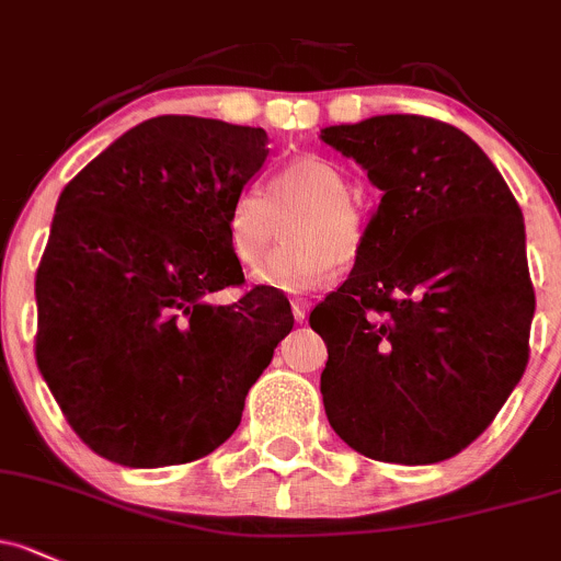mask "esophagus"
<instances>
[{"label": "esophagus", "instance_id": "1", "mask_svg": "<svg viewBox=\"0 0 561 561\" xmlns=\"http://www.w3.org/2000/svg\"><path fill=\"white\" fill-rule=\"evenodd\" d=\"M311 309V300L309 298H296L293 300V317H296V322H304L306 314H309Z\"/></svg>", "mask_w": 561, "mask_h": 561}]
</instances>
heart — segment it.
Returning a JSON list of instances; mask_svg holds the SVG:
<instances>
[{
  "mask_svg": "<svg viewBox=\"0 0 561 561\" xmlns=\"http://www.w3.org/2000/svg\"><path fill=\"white\" fill-rule=\"evenodd\" d=\"M346 176L335 163L317 156L293 158L274 174L268 196L244 187L226 220V241L241 268L265 261L276 239V217L296 209L287 222L290 247L271 255L255 274L263 287L306 293L325 285L339 261H355L365 244V215L346 193Z\"/></svg>",
  "mask_w": 561,
  "mask_h": 561,
  "instance_id": "obj_1",
  "label": "heart"
}]
</instances>
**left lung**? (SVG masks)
Returning a JSON list of instances; mask_svg holds the SVG:
<instances>
[{
  "label": "left lung",
  "instance_id": "left-lung-1",
  "mask_svg": "<svg viewBox=\"0 0 561 561\" xmlns=\"http://www.w3.org/2000/svg\"><path fill=\"white\" fill-rule=\"evenodd\" d=\"M322 141L381 191L350 279L309 317L328 346V422L379 462H444L527 368L522 209L486 152L435 117L376 115Z\"/></svg>",
  "mask_w": 561,
  "mask_h": 561
}]
</instances>
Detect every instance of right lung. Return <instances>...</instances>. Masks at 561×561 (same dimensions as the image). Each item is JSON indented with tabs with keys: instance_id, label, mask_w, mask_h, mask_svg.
<instances>
[{
	"instance_id": "obj_1",
	"label": "right lung",
	"mask_w": 561,
	"mask_h": 561,
	"mask_svg": "<svg viewBox=\"0 0 561 561\" xmlns=\"http://www.w3.org/2000/svg\"><path fill=\"white\" fill-rule=\"evenodd\" d=\"M263 128L161 115L61 191L37 268L39 374L82 444L126 468L206 457L293 330L287 298L244 285L226 241L263 167Z\"/></svg>"
}]
</instances>
